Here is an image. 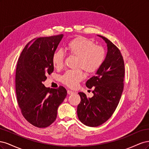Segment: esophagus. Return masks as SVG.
<instances>
[{
  "label": "esophagus",
  "instance_id": "34e87169",
  "mask_svg": "<svg viewBox=\"0 0 149 149\" xmlns=\"http://www.w3.org/2000/svg\"><path fill=\"white\" fill-rule=\"evenodd\" d=\"M67 93H68V94H69V95H71V94H74V93H75L74 91H71V90H68Z\"/></svg>",
  "mask_w": 149,
  "mask_h": 149
}]
</instances>
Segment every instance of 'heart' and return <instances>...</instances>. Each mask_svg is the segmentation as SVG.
Here are the masks:
<instances>
[{
	"label": "heart",
	"mask_w": 149,
	"mask_h": 149,
	"mask_svg": "<svg viewBox=\"0 0 149 149\" xmlns=\"http://www.w3.org/2000/svg\"><path fill=\"white\" fill-rule=\"evenodd\" d=\"M66 48L72 55L78 57L77 67L81 68L88 73H93L99 70L106 58L105 49L95 45L92 40L84 37H78L68 43ZM65 55L62 50L53 53L52 63L56 68H61L64 64ZM81 69L68 70L62 76L61 81L70 88H75L84 78Z\"/></svg>",
	"instance_id": "heart-1"
}]
</instances>
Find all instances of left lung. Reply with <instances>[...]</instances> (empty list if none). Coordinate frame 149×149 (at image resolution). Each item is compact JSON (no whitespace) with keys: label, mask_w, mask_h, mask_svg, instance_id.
<instances>
[{"label":"left lung","mask_w":149,"mask_h":149,"mask_svg":"<svg viewBox=\"0 0 149 149\" xmlns=\"http://www.w3.org/2000/svg\"><path fill=\"white\" fill-rule=\"evenodd\" d=\"M97 36L107 44V52L96 75L86 83L88 88L93 87V96L87 97L84 93H78L81 102L77 107L78 117L83 124L89 127H97L111 118L118 105L124 88V63L120 50L106 37Z\"/></svg>","instance_id":"8db88e82"}]
</instances>
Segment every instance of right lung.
I'll list each match as a JSON object with an SVG mask.
<instances>
[{"label":"right lung","instance_id":"add662e5","mask_svg":"<svg viewBox=\"0 0 149 149\" xmlns=\"http://www.w3.org/2000/svg\"><path fill=\"white\" fill-rule=\"evenodd\" d=\"M63 35L33 39L24 48L15 74L17 98L22 115L31 124L47 127L56 120L57 109L67 95L66 89L45 86L52 73V56Z\"/></svg>","mask_w":149,"mask_h":149}]
</instances>
